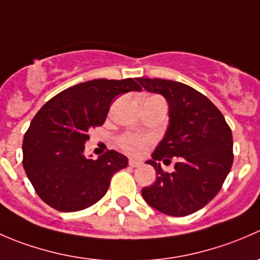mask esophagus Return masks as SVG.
Returning a JSON list of instances; mask_svg holds the SVG:
<instances>
[{
	"instance_id": "obj_1",
	"label": "esophagus",
	"mask_w": 260,
	"mask_h": 260,
	"mask_svg": "<svg viewBox=\"0 0 260 260\" xmlns=\"http://www.w3.org/2000/svg\"><path fill=\"white\" fill-rule=\"evenodd\" d=\"M128 164H129L131 167H138L142 165V161H140V159H135V158H129V161H128Z\"/></svg>"
}]
</instances>
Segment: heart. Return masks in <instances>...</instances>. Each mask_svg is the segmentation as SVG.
<instances>
[{
    "instance_id": "1",
    "label": "heart",
    "mask_w": 260,
    "mask_h": 260,
    "mask_svg": "<svg viewBox=\"0 0 260 260\" xmlns=\"http://www.w3.org/2000/svg\"><path fill=\"white\" fill-rule=\"evenodd\" d=\"M152 138L148 136L136 135V133H125L120 136L118 143L124 151L132 154H141L146 151L147 146L151 143Z\"/></svg>"
}]
</instances>
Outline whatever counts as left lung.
<instances>
[{
  "mask_svg": "<svg viewBox=\"0 0 260 260\" xmlns=\"http://www.w3.org/2000/svg\"><path fill=\"white\" fill-rule=\"evenodd\" d=\"M151 93L169 103L170 124L164 140L146 164L156 170V181L142 188L146 203L171 216H186L210 203L232 169L233 135L224 115L210 99L186 84L137 78ZM178 159L169 174L158 161Z\"/></svg>",
  "mask_w": 260,
  "mask_h": 260,
  "instance_id": "obj_1",
  "label": "left lung"
}]
</instances>
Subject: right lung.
Masks as SVG:
<instances>
[{
  "label": "right lung",
  "instance_id": "1",
  "mask_svg": "<svg viewBox=\"0 0 260 260\" xmlns=\"http://www.w3.org/2000/svg\"><path fill=\"white\" fill-rule=\"evenodd\" d=\"M132 90H142L132 78L95 79L65 89L41 107L23 137L22 165L44 203L79 211L106 195L112 176L127 167V157L111 149L98 159L86 158L84 143L89 129L106 122L115 96Z\"/></svg>",
  "mask_w": 260,
  "mask_h": 260
}]
</instances>
